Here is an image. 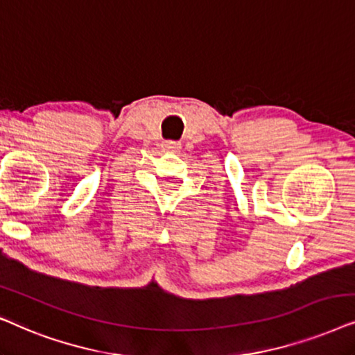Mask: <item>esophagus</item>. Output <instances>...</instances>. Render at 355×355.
<instances>
[{
  "mask_svg": "<svg viewBox=\"0 0 355 355\" xmlns=\"http://www.w3.org/2000/svg\"><path fill=\"white\" fill-rule=\"evenodd\" d=\"M162 148L165 150H168V153H177L182 146H180V143H175V141H165V143L162 144Z\"/></svg>",
  "mask_w": 355,
  "mask_h": 355,
  "instance_id": "1",
  "label": "esophagus"
}]
</instances>
